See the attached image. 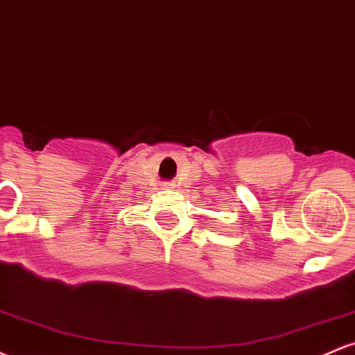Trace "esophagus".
<instances>
[{
	"label": "esophagus",
	"mask_w": 355,
	"mask_h": 355,
	"mask_svg": "<svg viewBox=\"0 0 355 355\" xmlns=\"http://www.w3.org/2000/svg\"><path fill=\"white\" fill-rule=\"evenodd\" d=\"M173 183H164V189H166V190H168V189H173Z\"/></svg>",
	"instance_id": "obj_1"
}]
</instances>
